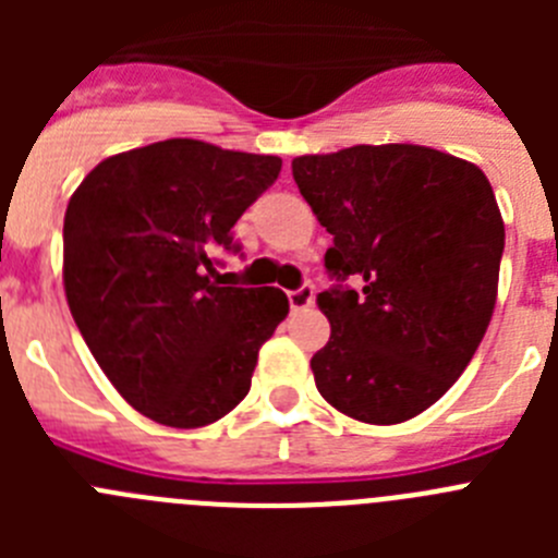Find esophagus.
<instances>
[{
    "label": "esophagus",
    "mask_w": 558,
    "mask_h": 558,
    "mask_svg": "<svg viewBox=\"0 0 558 558\" xmlns=\"http://www.w3.org/2000/svg\"><path fill=\"white\" fill-rule=\"evenodd\" d=\"M288 299H290V307L293 310H307V307H313L315 293H313V288H307V284H304V288H299V290H290Z\"/></svg>",
    "instance_id": "obj_1"
}]
</instances>
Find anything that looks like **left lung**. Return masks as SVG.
I'll return each instance as SVG.
<instances>
[{
	"label": "left lung",
	"mask_w": 558,
	"mask_h": 558,
	"mask_svg": "<svg viewBox=\"0 0 558 558\" xmlns=\"http://www.w3.org/2000/svg\"><path fill=\"white\" fill-rule=\"evenodd\" d=\"M293 179L340 282L318 293L332 332L310 360L315 386L357 422H408L450 391L495 313L506 229L489 179L422 145L299 156Z\"/></svg>",
	"instance_id": "left-lung-1"
}]
</instances>
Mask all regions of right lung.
<instances>
[{"label":"right lung","mask_w":558,"mask_h":558,"mask_svg":"<svg viewBox=\"0 0 558 558\" xmlns=\"http://www.w3.org/2000/svg\"><path fill=\"white\" fill-rule=\"evenodd\" d=\"M279 156L165 140L88 172L63 218V290L86 347L142 416L204 427L243 402L284 322L279 288H231L215 254L276 181Z\"/></svg>","instance_id":"right-lung-1"}]
</instances>
